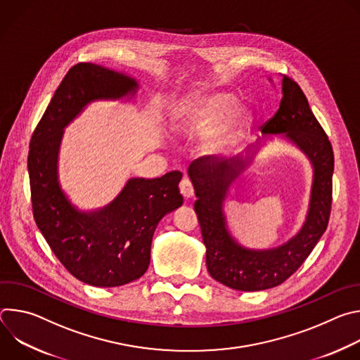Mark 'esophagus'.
<instances>
[{
	"label": "esophagus",
	"instance_id": "esophagus-1",
	"mask_svg": "<svg viewBox=\"0 0 360 360\" xmlns=\"http://www.w3.org/2000/svg\"><path fill=\"white\" fill-rule=\"evenodd\" d=\"M179 191L181 193L185 196V198H191L193 195V185L191 182L189 178H184L181 182H179Z\"/></svg>",
	"mask_w": 360,
	"mask_h": 360
}]
</instances>
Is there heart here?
<instances>
[{
    "label": "heart",
    "instance_id": "heart-1",
    "mask_svg": "<svg viewBox=\"0 0 360 360\" xmlns=\"http://www.w3.org/2000/svg\"><path fill=\"white\" fill-rule=\"evenodd\" d=\"M250 115L248 110L229 92H212L191 101L186 104L178 122L184 131H205L202 148L208 153H218L233 143L249 125Z\"/></svg>",
    "mask_w": 360,
    "mask_h": 360
}]
</instances>
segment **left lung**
<instances>
[{"label":"left lung","instance_id":"obj_1","mask_svg":"<svg viewBox=\"0 0 360 360\" xmlns=\"http://www.w3.org/2000/svg\"><path fill=\"white\" fill-rule=\"evenodd\" d=\"M261 131L264 134H285L314 165L306 222L297 235L285 245L269 250H250L238 245L228 233L222 200L228 186L250 162L249 157L231 161L200 157L188 168L198 196L193 208L207 246L208 272L225 286L243 292L275 288L293 275L326 231L332 208L333 149L303 91L292 78L282 75L279 110L261 127Z\"/></svg>","mask_w":360,"mask_h":360}]
</instances>
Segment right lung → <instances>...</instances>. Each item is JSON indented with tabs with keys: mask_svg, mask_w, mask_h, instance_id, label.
<instances>
[{
	"mask_svg": "<svg viewBox=\"0 0 360 360\" xmlns=\"http://www.w3.org/2000/svg\"><path fill=\"white\" fill-rule=\"evenodd\" d=\"M134 78L101 65L70 68L32 132L28 174L35 224L65 269L84 283L112 288L141 278L149 265L150 242L158 222L181 207L182 174L129 179L105 208L77 211L57 179L63 129L95 99L135 94Z\"/></svg>",
	"mask_w": 360,
	"mask_h": 360,
	"instance_id": "obj_1",
	"label": "right lung"
}]
</instances>
